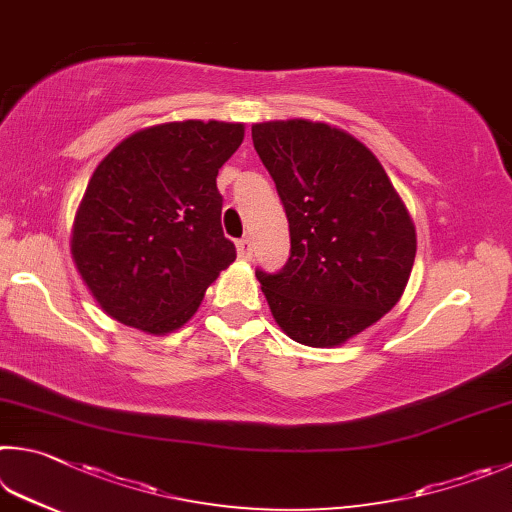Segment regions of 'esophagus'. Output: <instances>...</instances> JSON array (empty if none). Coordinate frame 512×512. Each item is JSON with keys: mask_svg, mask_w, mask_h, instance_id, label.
Listing matches in <instances>:
<instances>
[{"mask_svg": "<svg viewBox=\"0 0 512 512\" xmlns=\"http://www.w3.org/2000/svg\"><path fill=\"white\" fill-rule=\"evenodd\" d=\"M236 249H238V256L242 261H249L251 254H254V245H251V238H240L236 242Z\"/></svg>", "mask_w": 512, "mask_h": 512, "instance_id": "1", "label": "esophagus"}]
</instances>
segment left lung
Returning <instances> with one entry per match:
<instances>
[{"mask_svg":"<svg viewBox=\"0 0 512 512\" xmlns=\"http://www.w3.org/2000/svg\"><path fill=\"white\" fill-rule=\"evenodd\" d=\"M290 222V261L256 272L294 342L335 348L396 306L416 258V224L378 157L324 121L251 125Z\"/></svg>","mask_w":512,"mask_h":512,"instance_id":"1","label":"left lung"}]
</instances>
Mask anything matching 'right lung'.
Instances as JSON below:
<instances>
[{
    "label": "right lung",
    "instance_id": "1",
    "mask_svg": "<svg viewBox=\"0 0 512 512\" xmlns=\"http://www.w3.org/2000/svg\"><path fill=\"white\" fill-rule=\"evenodd\" d=\"M242 139L245 123H159L96 166L69 247L107 317L157 337L193 319L206 288L236 261L215 177Z\"/></svg>",
    "mask_w": 512,
    "mask_h": 512
}]
</instances>
